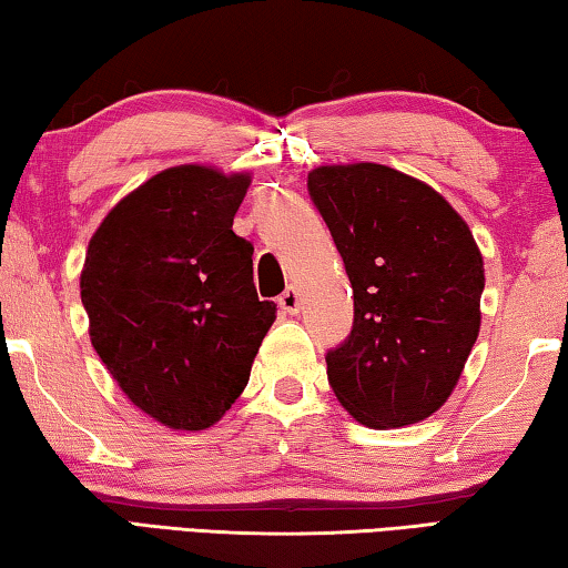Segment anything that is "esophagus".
<instances>
[{"instance_id":"1","label":"esophagus","mask_w":568,"mask_h":568,"mask_svg":"<svg viewBox=\"0 0 568 568\" xmlns=\"http://www.w3.org/2000/svg\"><path fill=\"white\" fill-rule=\"evenodd\" d=\"M277 305H281V311L287 315H295L297 311H301V293H297V287L287 285L285 293L277 297Z\"/></svg>"}]
</instances>
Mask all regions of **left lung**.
Wrapping results in <instances>:
<instances>
[{
  "instance_id": "obj_1",
  "label": "left lung",
  "mask_w": 568,
  "mask_h": 568,
  "mask_svg": "<svg viewBox=\"0 0 568 568\" xmlns=\"http://www.w3.org/2000/svg\"><path fill=\"white\" fill-rule=\"evenodd\" d=\"M307 190L353 287V331L325 355L335 398L368 428L426 420L480 331L474 233L440 192L376 162L315 168Z\"/></svg>"
}]
</instances>
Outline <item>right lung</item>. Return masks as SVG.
Wrapping results in <instances>:
<instances>
[{
  "mask_svg": "<svg viewBox=\"0 0 568 568\" xmlns=\"http://www.w3.org/2000/svg\"><path fill=\"white\" fill-rule=\"evenodd\" d=\"M250 172L168 168L114 205L80 275L90 341L124 396L205 430L243 393L277 307L257 301L253 245L233 233Z\"/></svg>",
  "mask_w": 568,
  "mask_h": 568,
  "instance_id": "obj_1",
  "label": "right lung"
}]
</instances>
